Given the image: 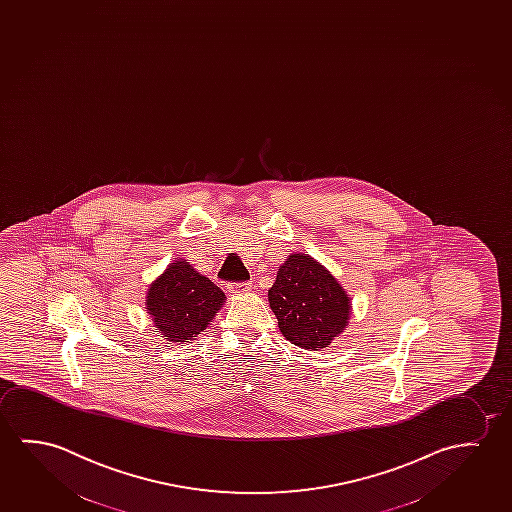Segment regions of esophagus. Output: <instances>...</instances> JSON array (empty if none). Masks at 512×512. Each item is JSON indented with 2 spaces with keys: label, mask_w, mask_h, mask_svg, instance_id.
<instances>
[{
  "label": "esophagus",
  "mask_w": 512,
  "mask_h": 512,
  "mask_svg": "<svg viewBox=\"0 0 512 512\" xmlns=\"http://www.w3.org/2000/svg\"><path fill=\"white\" fill-rule=\"evenodd\" d=\"M229 289L232 294H246L253 289V285L252 283H234V285H230Z\"/></svg>",
  "instance_id": "34e87169"
}]
</instances>
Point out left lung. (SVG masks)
Returning <instances> with one entry per match:
<instances>
[{
  "label": "left lung",
  "mask_w": 512,
  "mask_h": 512,
  "mask_svg": "<svg viewBox=\"0 0 512 512\" xmlns=\"http://www.w3.org/2000/svg\"><path fill=\"white\" fill-rule=\"evenodd\" d=\"M267 299L283 336L304 350L326 349L349 326L350 297L308 253H290Z\"/></svg>",
  "instance_id": "1"
}]
</instances>
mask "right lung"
Masks as SVG:
<instances>
[{
  "label": "right lung",
  "mask_w": 512,
  "mask_h": 512,
  "mask_svg": "<svg viewBox=\"0 0 512 512\" xmlns=\"http://www.w3.org/2000/svg\"><path fill=\"white\" fill-rule=\"evenodd\" d=\"M225 304V294L185 259L172 260L151 282L146 312L167 341L197 340Z\"/></svg>",
  "instance_id": "right-lung-1"
}]
</instances>
